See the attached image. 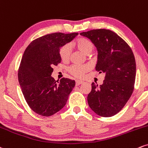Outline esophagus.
<instances>
[{"mask_svg":"<svg viewBox=\"0 0 148 148\" xmlns=\"http://www.w3.org/2000/svg\"><path fill=\"white\" fill-rule=\"evenodd\" d=\"M83 83L82 81H79V80H77L75 82V84L77 85V86H78V85H80Z\"/></svg>","mask_w":148,"mask_h":148,"instance_id":"1","label":"esophagus"}]
</instances>
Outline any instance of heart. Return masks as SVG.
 <instances>
[{
  "label": "heart",
  "mask_w": 148,
  "mask_h": 148,
  "mask_svg": "<svg viewBox=\"0 0 148 148\" xmlns=\"http://www.w3.org/2000/svg\"><path fill=\"white\" fill-rule=\"evenodd\" d=\"M75 46L78 50H80L85 55H89L94 48V45L90 40L86 38H79L76 40L74 43ZM71 53V46L69 44H65L62 46L60 49V56L62 61H67L70 58ZM88 71L87 66L73 65L69 67V72L76 77H82L85 73Z\"/></svg>",
  "instance_id": "obj_1"
}]
</instances>
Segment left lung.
<instances>
[{
	"label": "left lung",
	"instance_id": "left-lung-1",
	"mask_svg": "<svg viewBox=\"0 0 148 148\" xmlns=\"http://www.w3.org/2000/svg\"><path fill=\"white\" fill-rule=\"evenodd\" d=\"M98 50L95 70L105 74L103 84H91L87 97L90 108L98 116L111 117L122 109L134 88L136 61L131 48L112 30L92 29L80 33Z\"/></svg>",
	"mask_w": 148,
	"mask_h": 148
}]
</instances>
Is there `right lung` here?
I'll return each mask as SVG.
<instances>
[{
  "mask_svg": "<svg viewBox=\"0 0 148 148\" xmlns=\"http://www.w3.org/2000/svg\"><path fill=\"white\" fill-rule=\"evenodd\" d=\"M78 33L55 32L34 39L27 47L18 71V82L27 105L39 115L50 116L66 104L75 82L52 77L53 67L62 61L60 49Z\"/></svg>",
  "mask_w": 148,
  "mask_h": 148,
  "instance_id": "obj_1",
  "label": "right lung"
}]
</instances>
